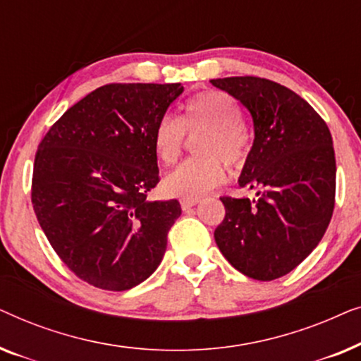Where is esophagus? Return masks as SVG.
Listing matches in <instances>:
<instances>
[{"mask_svg":"<svg viewBox=\"0 0 361 361\" xmlns=\"http://www.w3.org/2000/svg\"><path fill=\"white\" fill-rule=\"evenodd\" d=\"M199 202H200V199H180V207H182V210H187V209H190V207L199 204Z\"/></svg>","mask_w":361,"mask_h":361,"instance_id":"esophagus-1","label":"esophagus"}]
</instances>
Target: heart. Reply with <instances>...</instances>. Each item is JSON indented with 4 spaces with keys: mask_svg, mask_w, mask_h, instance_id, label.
I'll list each match as a JSON object with an SVG mask.
<instances>
[{
    "mask_svg": "<svg viewBox=\"0 0 361 361\" xmlns=\"http://www.w3.org/2000/svg\"><path fill=\"white\" fill-rule=\"evenodd\" d=\"M240 103L228 93L207 90L189 98L180 120L162 116L152 131V149L164 166L179 159L185 133H204L197 141L200 157H192L166 176L164 190L184 199H199L225 180V166L238 171L246 164L251 137Z\"/></svg>",
    "mask_w": 361,
    "mask_h": 361,
    "instance_id": "heart-1",
    "label": "heart"
}]
</instances>
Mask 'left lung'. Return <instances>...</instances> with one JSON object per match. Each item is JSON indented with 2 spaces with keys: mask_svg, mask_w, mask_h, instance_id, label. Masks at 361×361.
I'll return each instance as SVG.
<instances>
[{
  "mask_svg": "<svg viewBox=\"0 0 361 361\" xmlns=\"http://www.w3.org/2000/svg\"><path fill=\"white\" fill-rule=\"evenodd\" d=\"M248 108L255 141L240 187L256 199L224 195L225 219L215 241L248 278L273 281L302 263L319 245L335 207V152L327 123L298 93L268 78L210 80Z\"/></svg>",
  "mask_w": 361,
  "mask_h": 361,
  "instance_id": "1",
  "label": "left lung"
}]
</instances>
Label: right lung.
Masks as SVG:
<instances>
[{
	"mask_svg": "<svg viewBox=\"0 0 361 361\" xmlns=\"http://www.w3.org/2000/svg\"><path fill=\"white\" fill-rule=\"evenodd\" d=\"M184 87L108 83L68 108L34 159L31 200L63 264L105 290H126L159 266L180 215L146 199L159 182L152 131Z\"/></svg>",
	"mask_w": 361,
	"mask_h": 361,
	"instance_id": "1",
	"label": "right lung"
}]
</instances>
